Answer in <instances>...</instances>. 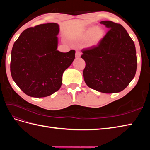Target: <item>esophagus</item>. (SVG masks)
I'll list each match as a JSON object with an SVG mask.
<instances>
[{
	"label": "esophagus",
	"mask_w": 150,
	"mask_h": 150,
	"mask_svg": "<svg viewBox=\"0 0 150 150\" xmlns=\"http://www.w3.org/2000/svg\"><path fill=\"white\" fill-rule=\"evenodd\" d=\"M81 53L80 52H79V51H76V57L79 58V57H81Z\"/></svg>",
	"instance_id": "1"
}]
</instances>
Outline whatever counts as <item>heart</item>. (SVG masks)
<instances>
[{"label": "heart", "mask_w": 150, "mask_h": 150, "mask_svg": "<svg viewBox=\"0 0 150 150\" xmlns=\"http://www.w3.org/2000/svg\"><path fill=\"white\" fill-rule=\"evenodd\" d=\"M104 31L103 29L96 26L90 27L83 33L82 39L84 40L91 39L93 44L98 43L103 38Z\"/></svg>", "instance_id": "heart-1"}]
</instances>
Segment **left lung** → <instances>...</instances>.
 Segmentation results:
<instances>
[{
  "label": "left lung",
  "instance_id": "obj_1",
  "mask_svg": "<svg viewBox=\"0 0 150 150\" xmlns=\"http://www.w3.org/2000/svg\"><path fill=\"white\" fill-rule=\"evenodd\" d=\"M100 23L108 31L97 46L82 49L83 76L88 87L103 93L122 91L133 80L137 67L134 43L121 24Z\"/></svg>",
  "mask_w": 150,
  "mask_h": 150
}]
</instances>
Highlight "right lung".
<instances>
[{
	"mask_svg": "<svg viewBox=\"0 0 150 150\" xmlns=\"http://www.w3.org/2000/svg\"><path fill=\"white\" fill-rule=\"evenodd\" d=\"M59 25L40 24L24 30L13 45L11 73L25 94L43 98L60 89L63 72L75 58L74 50H57Z\"/></svg>",
	"mask_w": 150,
	"mask_h": 150,
	"instance_id": "add662e5",
	"label": "right lung"
}]
</instances>
